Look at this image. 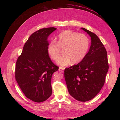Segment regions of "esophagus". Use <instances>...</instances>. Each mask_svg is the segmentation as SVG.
<instances>
[{"instance_id":"1","label":"esophagus","mask_w":120,"mask_h":120,"mask_svg":"<svg viewBox=\"0 0 120 120\" xmlns=\"http://www.w3.org/2000/svg\"><path fill=\"white\" fill-rule=\"evenodd\" d=\"M64 67H59V71H60L63 73L64 72Z\"/></svg>"}]
</instances>
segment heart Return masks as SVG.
I'll list each match as a JSON object with an SVG mask.
<instances>
[{
  "label": "heart",
  "instance_id": "1",
  "mask_svg": "<svg viewBox=\"0 0 120 120\" xmlns=\"http://www.w3.org/2000/svg\"><path fill=\"white\" fill-rule=\"evenodd\" d=\"M89 47V40L86 35L67 30L59 34L56 43L54 41L49 43L47 52L51 58L56 60L63 49L64 53L57 63L61 66H66L71 61L73 64L81 62L86 56Z\"/></svg>",
  "mask_w": 120,
  "mask_h": 120
}]
</instances>
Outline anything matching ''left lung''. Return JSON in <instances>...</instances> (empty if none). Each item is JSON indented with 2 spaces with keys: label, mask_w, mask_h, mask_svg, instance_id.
I'll list each match as a JSON object with an SVG mask.
<instances>
[{
  "label": "left lung",
  "mask_w": 120,
  "mask_h": 120,
  "mask_svg": "<svg viewBox=\"0 0 120 120\" xmlns=\"http://www.w3.org/2000/svg\"><path fill=\"white\" fill-rule=\"evenodd\" d=\"M91 38L85 57L78 64L64 69V78L70 94L81 101L94 98L104 86L109 65L107 51L95 34L81 28Z\"/></svg>",
  "instance_id": "8db88e82"
}]
</instances>
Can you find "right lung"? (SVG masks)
I'll list each match as a JSON object with an SVG mask.
<instances>
[{"label": "right lung", "instance_id": "1", "mask_svg": "<svg viewBox=\"0 0 120 120\" xmlns=\"http://www.w3.org/2000/svg\"><path fill=\"white\" fill-rule=\"evenodd\" d=\"M56 29L45 28L33 33L16 63L15 80L25 96L34 101L43 102L52 93L51 78L59 67L47 53V39Z\"/></svg>", "mask_w": 120, "mask_h": 120}]
</instances>
